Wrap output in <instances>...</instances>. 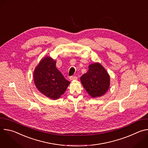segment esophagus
I'll return each instance as SVG.
<instances>
[{
  "mask_svg": "<svg viewBox=\"0 0 148 148\" xmlns=\"http://www.w3.org/2000/svg\"><path fill=\"white\" fill-rule=\"evenodd\" d=\"M77 77H75V76H71L70 78H69V79H70V81H73V80H77Z\"/></svg>",
  "mask_w": 148,
  "mask_h": 148,
  "instance_id": "34e87169",
  "label": "esophagus"
}]
</instances>
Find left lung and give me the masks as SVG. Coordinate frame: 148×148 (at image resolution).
<instances>
[{"instance_id": "8db88e82", "label": "left lung", "mask_w": 148, "mask_h": 148, "mask_svg": "<svg viewBox=\"0 0 148 148\" xmlns=\"http://www.w3.org/2000/svg\"><path fill=\"white\" fill-rule=\"evenodd\" d=\"M88 69V71L80 78L81 82L91 97H100L110 88V76L99 62L90 64Z\"/></svg>"}]
</instances>
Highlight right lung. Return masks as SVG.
I'll list each match as a JSON object with an SVG mask.
<instances>
[{
    "label": "right lung",
    "instance_id": "right-lung-1",
    "mask_svg": "<svg viewBox=\"0 0 148 148\" xmlns=\"http://www.w3.org/2000/svg\"><path fill=\"white\" fill-rule=\"evenodd\" d=\"M56 64V60L46 56L40 61L33 72L34 82L37 90L53 100L60 98L70 84L57 70Z\"/></svg>",
    "mask_w": 148,
    "mask_h": 148
}]
</instances>
